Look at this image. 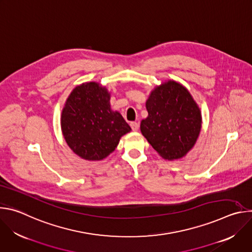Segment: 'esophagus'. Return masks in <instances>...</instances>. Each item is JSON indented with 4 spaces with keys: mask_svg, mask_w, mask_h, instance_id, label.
<instances>
[{
    "mask_svg": "<svg viewBox=\"0 0 252 252\" xmlns=\"http://www.w3.org/2000/svg\"><path fill=\"white\" fill-rule=\"evenodd\" d=\"M130 126H131V129H132L133 131H137V130H138V127H139L138 123H136V122L130 123Z\"/></svg>",
    "mask_w": 252,
    "mask_h": 252,
    "instance_id": "esophagus-1",
    "label": "esophagus"
}]
</instances>
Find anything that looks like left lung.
Returning a JSON list of instances; mask_svg holds the SVG:
<instances>
[{"instance_id": "obj_1", "label": "left lung", "mask_w": 252, "mask_h": 252, "mask_svg": "<svg viewBox=\"0 0 252 252\" xmlns=\"http://www.w3.org/2000/svg\"><path fill=\"white\" fill-rule=\"evenodd\" d=\"M149 116L140 130L164 159L185 157L194 146L201 128L199 107L181 84L167 81L157 87L147 103Z\"/></svg>"}]
</instances>
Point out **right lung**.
Instances as JSON below:
<instances>
[{"instance_id":"obj_1","label":"right lung","mask_w":252,"mask_h":252,"mask_svg":"<svg viewBox=\"0 0 252 252\" xmlns=\"http://www.w3.org/2000/svg\"><path fill=\"white\" fill-rule=\"evenodd\" d=\"M110 93L91 82L76 87L68 95L61 118L63 137L76 155L101 160L118 147L130 126L110 104Z\"/></svg>"}]
</instances>
